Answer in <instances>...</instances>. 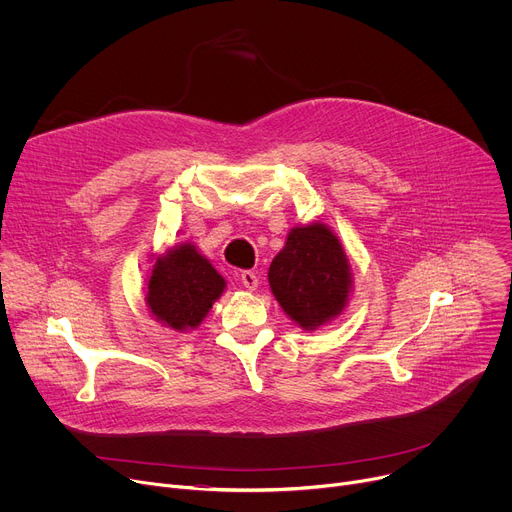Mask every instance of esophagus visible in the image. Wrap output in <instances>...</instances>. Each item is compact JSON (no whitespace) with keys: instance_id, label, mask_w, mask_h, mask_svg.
I'll use <instances>...</instances> for the list:
<instances>
[{"instance_id":"34e87169","label":"esophagus","mask_w":512,"mask_h":512,"mask_svg":"<svg viewBox=\"0 0 512 512\" xmlns=\"http://www.w3.org/2000/svg\"><path fill=\"white\" fill-rule=\"evenodd\" d=\"M241 283L247 287V289H257L259 285V277L253 273V271H241Z\"/></svg>"}]
</instances>
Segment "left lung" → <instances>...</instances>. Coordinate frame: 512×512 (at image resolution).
<instances>
[{
  "label": "left lung",
  "mask_w": 512,
  "mask_h": 512,
  "mask_svg": "<svg viewBox=\"0 0 512 512\" xmlns=\"http://www.w3.org/2000/svg\"><path fill=\"white\" fill-rule=\"evenodd\" d=\"M269 285L283 312L304 330L336 318L350 289V265L324 225L296 227L269 267Z\"/></svg>",
  "instance_id": "left-lung-1"
}]
</instances>
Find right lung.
Here are the masks:
<instances>
[{"instance_id": "right-lung-1", "label": "right lung", "mask_w": 512, "mask_h": 512, "mask_svg": "<svg viewBox=\"0 0 512 512\" xmlns=\"http://www.w3.org/2000/svg\"><path fill=\"white\" fill-rule=\"evenodd\" d=\"M148 289L152 314L174 330H188L221 298L225 279L194 245H182L156 261Z\"/></svg>"}]
</instances>
